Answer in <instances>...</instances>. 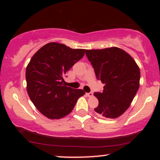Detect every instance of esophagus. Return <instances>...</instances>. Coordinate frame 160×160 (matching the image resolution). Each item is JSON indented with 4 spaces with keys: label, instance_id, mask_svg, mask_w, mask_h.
<instances>
[{
    "label": "esophagus",
    "instance_id": "1",
    "mask_svg": "<svg viewBox=\"0 0 160 160\" xmlns=\"http://www.w3.org/2000/svg\"><path fill=\"white\" fill-rule=\"evenodd\" d=\"M86 95H87L88 97H92L93 95V93L92 92H88V93H86Z\"/></svg>",
    "mask_w": 160,
    "mask_h": 160
}]
</instances>
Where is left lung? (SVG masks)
Instances as JSON below:
<instances>
[{"label": "left lung", "instance_id": "8db88e82", "mask_svg": "<svg viewBox=\"0 0 160 160\" xmlns=\"http://www.w3.org/2000/svg\"><path fill=\"white\" fill-rule=\"evenodd\" d=\"M86 55L98 80L105 84L102 92H95L98 105L95 111L106 118L122 115L139 88L140 70L127 52L118 47L86 49Z\"/></svg>", "mask_w": 160, "mask_h": 160}]
</instances>
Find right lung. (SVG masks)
I'll return each mask as SVG.
<instances>
[{
    "label": "right lung",
    "instance_id": "1",
    "mask_svg": "<svg viewBox=\"0 0 160 160\" xmlns=\"http://www.w3.org/2000/svg\"><path fill=\"white\" fill-rule=\"evenodd\" d=\"M85 54L83 49L49 43L33 56L26 68L27 92L33 104L47 118L61 119L74 109L85 94L82 89L68 87L65 74Z\"/></svg>",
    "mask_w": 160,
    "mask_h": 160
}]
</instances>
